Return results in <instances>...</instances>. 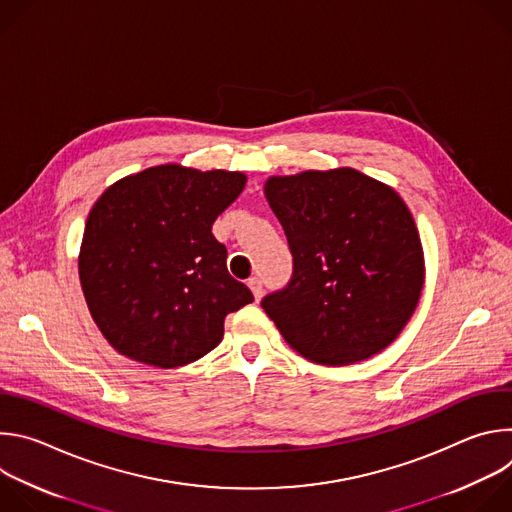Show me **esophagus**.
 <instances>
[{
	"label": "esophagus",
	"instance_id": "1",
	"mask_svg": "<svg viewBox=\"0 0 512 512\" xmlns=\"http://www.w3.org/2000/svg\"><path fill=\"white\" fill-rule=\"evenodd\" d=\"M247 285L251 287L255 300L259 302V300H261V296H263V283H261V279H259V277H251V279L247 281Z\"/></svg>",
	"mask_w": 512,
	"mask_h": 512
}]
</instances>
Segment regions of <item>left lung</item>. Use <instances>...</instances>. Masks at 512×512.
<instances>
[{
  "label": "left lung",
  "mask_w": 512,
  "mask_h": 512,
  "mask_svg": "<svg viewBox=\"0 0 512 512\" xmlns=\"http://www.w3.org/2000/svg\"><path fill=\"white\" fill-rule=\"evenodd\" d=\"M265 198L294 255L287 287L261 302L285 342L318 364H350L387 348L425 281L403 198L354 168L271 176Z\"/></svg>",
  "instance_id": "1"
}]
</instances>
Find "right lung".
<instances>
[{
    "label": "right lung",
    "mask_w": 512,
    "mask_h": 512,
    "mask_svg": "<svg viewBox=\"0 0 512 512\" xmlns=\"http://www.w3.org/2000/svg\"><path fill=\"white\" fill-rule=\"evenodd\" d=\"M245 184L243 172L162 164L97 198L79 277L95 324L119 354L158 369L184 367L223 340L227 314L253 302L212 235Z\"/></svg>",
    "instance_id": "obj_1"
}]
</instances>
